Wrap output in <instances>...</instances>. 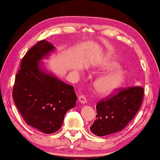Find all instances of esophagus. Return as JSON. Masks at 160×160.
<instances>
[{
  "mask_svg": "<svg viewBox=\"0 0 160 160\" xmlns=\"http://www.w3.org/2000/svg\"><path fill=\"white\" fill-rule=\"evenodd\" d=\"M78 100H79V102L80 103H85L86 102V98L85 96H83V95H79V97H78Z\"/></svg>",
  "mask_w": 160,
  "mask_h": 160,
  "instance_id": "obj_1",
  "label": "esophagus"
}]
</instances>
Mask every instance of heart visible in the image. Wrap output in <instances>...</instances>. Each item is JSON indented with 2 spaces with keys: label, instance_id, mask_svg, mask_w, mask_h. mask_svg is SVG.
Returning <instances> with one entry per match:
<instances>
[{
  "label": "heart",
  "instance_id": "1",
  "mask_svg": "<svg viewBox=\"0 0 160 160\" xmlns=\"http://www.w3.org/2000/svg\"><path fill=\"white\" fill-rule=\"evenodd\" d=\"M116 67L115 63L109 65ZM123 75L120 71H114L99 78L95 82V88L99 93L108 94L118 87L122 82Z\"/></svg>",
  "mask_w": 160,
  "mask_h": 160
}]
</instances>
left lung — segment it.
Returning a JSON list of instances; mask_svg holds the SVG:
<instances>
[{
	"label": "left lung",
	"mask_w": 160,
	"mask_h": 160,
	"mask_svg": "<svg viewBox=\"0 0 160 160\" xmlns=\"http://www.w3.org/2000/svg\"><path fill=\"white\" fill-rule=\"evenodd\" d=\"M144 94L139 85L117 88L96 105V120L90 126L93 134L102 137L122 130L140 108Z\"/></svg>",
	"instance_id": "1"
}]
</instances>
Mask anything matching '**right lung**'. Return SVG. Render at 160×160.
<instances>
[{
    "mask_svg": "<svg viewBox=\"0 0 160 160\" xmlns=\"http://www.w3.org/2000/svg\"><path fill=\"white\" fill-rule=\"evenodd\" d=\"M53 48L42 40L25 53L12 89L14 102L25 122L45 134L59 130L77 100L73 86L40 69L38 61Z\"/></svg>",
    "mask_w": 160,
    "mask_h": 160,
    "instance_id": "add662e5",
    "label": "right lung"
}]
</instances>
